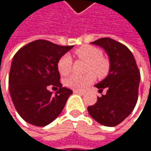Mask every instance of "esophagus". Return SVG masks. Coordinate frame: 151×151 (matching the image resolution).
<instances>
[{
  "instance_id": "1",
  "label": "esophagus",
  "mask_w": 151,
  "mask_h": 151,
  "mask_svg": "<svg viewBox=\"0 0 151 151\" xmlns=\"http://www.w3.org/2000/svg\"><path fill=\"white\" fill-rule=\"evenodd\" d=\"M73 93H76V94H80V95H83V94H84V93H83V92H81V91H76V90H74V91H73Z\"/></svg>"
}]
</instances>
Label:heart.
I'll use <instances>...</instances> for the list:
<instances>
[{"label":"heart","instance_id":"heart-1","mask_svg":"<svg viewBox=\"0 0 151 151\" xmlns=\"http://www.w3.org/2000/svg\"><path fill=\"white\" fill-rule=\"evenodd\" d=\"M75 56L82 60L86 61V72H89L85 75H73L65 80V85L76 91H83L91 85L95 76L101 78L107 75L110 68L109 61L102 57L100 49L91 45L79 47L74 51ZM73 61L69 55H64L58 63V69L61 75H68L72 71ZM96 75L94 76V74Z\"/></svg>","mask_w":151,"mask_h":151}]
</instances>
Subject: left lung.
<instances>
[{
	"label": "left lung",
	"instance_id": "8db88e82",
	"mask_svg": "<svg viewBox=\"0 0 151 151\" xmlns=\"http://www.w3.org/2000/svg\"><path fill=\"white\" fill-rule=\"evenodd\" d=\"M104 49L109 58V72L103 80L95 85L99 93H106L97 98V102L87 107L89 114L97 122L114 127L133 111L138 98L140 72L135 58L128 47L108 38L91 43Z\"/></svg>",
	"mask_w": 151,
	"mask_h": 151
}]
</instances>
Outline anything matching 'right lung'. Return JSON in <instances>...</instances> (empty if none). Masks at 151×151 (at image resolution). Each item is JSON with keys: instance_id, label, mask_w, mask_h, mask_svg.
Listing matches in <instances>:
<instances>
[{"instance_id": "obj_1", "label": "right lung", "mask_w": 151, "mask_h": 151, "mask_svg": "<svg viewBox=\"0 0 151 151\" xmlns=\"http://www.w3.org/2000/svg\"><path fill=\"white\" fill-rule=\"evenodd\" d=\"M73 47L36 40L15 53L9 77V93L17 113L28 123L45 127L64 109L73 91L62 87L58 63ZM50 84L59 87L55 96L47 88Z\"/></svg>"}]
</instances>
